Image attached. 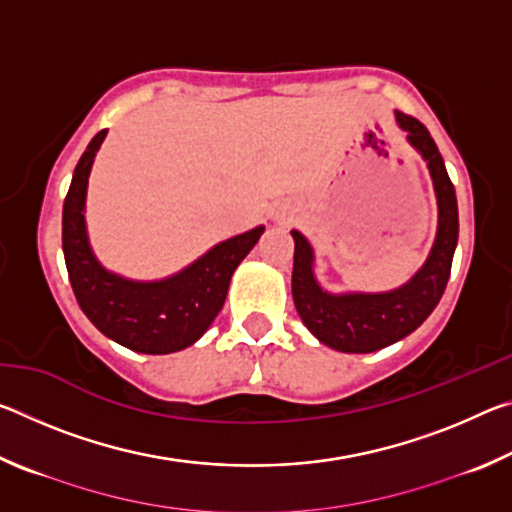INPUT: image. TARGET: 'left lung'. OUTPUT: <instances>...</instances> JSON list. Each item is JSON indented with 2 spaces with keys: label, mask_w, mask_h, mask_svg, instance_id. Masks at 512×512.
Wrapping results in <instances>:
<instances>
[{
  "label": "left lung",
  "mask_w": 512,
  "mask_h": 512,
  "mask_svg": "<svg viewBox=\"0 0 512 512\" xmlns=\"http://www.w3.org/2000/svg\"><path fill=\"white\" fill-rule=\"evenodd\" d=\"M406 140L427 162L438 198V235L429 259L404 287L388 293H345L332 296L323 291L311 273L309 241L293 230L291 293L296 309L311 334L320 343L339 352L366 354L393 345L418 329L443 298L458 241V205L452 180L447 176L443 155L424 124L404 112H395Z\"/></svg>",
  "instance_id": "8db88e82"
}]
</instances>
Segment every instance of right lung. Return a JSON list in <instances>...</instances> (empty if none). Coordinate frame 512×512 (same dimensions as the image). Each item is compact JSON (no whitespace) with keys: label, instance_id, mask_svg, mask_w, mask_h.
Listing matches in <instances>:
<instances>
[{"label":"right lung","instance_id":"1","mask_svg":"<svg viewBox=\"0 0 512 512\" xmlns=\"http://www.w3.org/2000/svg\"><path fill=\"white\" fill-rule=\"evenodd\" d=\"M99 131L74 169L63 205V253L74 296L90 323L128 350L169 354L196 343L219 314L230 277L262 237L264 225L214 246L185 271L160 282L112 275L92 255L85 232V192L99 146Z\"/></svg>","mask_w":512,"mask_h":512}]
</instances>
